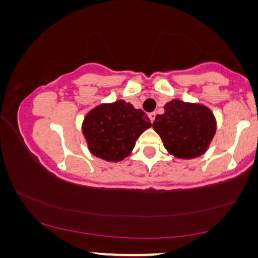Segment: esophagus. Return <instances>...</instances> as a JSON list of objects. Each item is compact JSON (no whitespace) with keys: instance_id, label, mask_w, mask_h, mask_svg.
<instances>
[{"instance_id":"obj_1","label":"esophagus","mask_w":258,"mask_h":258,"mask_svg":"<svg viewBox=\"0 0 258 258\" xmlns=\"http://www.w3.org/2000/svg\"><path fill=\"white\" fill-rule=\"evenodd\" d=\"M148 117H150L151 122H153L155 119V112H151V113H148Z\"/></svg>"}]
</instances>
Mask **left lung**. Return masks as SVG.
Returning <instances> with one entry per match:
<instances>
[{
	"mask_svg": "<svg viewBox=\"0 0 258 258\" xmlns=\"http://www.w3.org/2000/svg\"><path fill=\"white\" fill-rule=\"evenodd\" d=\"M153 128L170 154L193 159L207 151L215 136L216 121L205 105L173 99L165 105V113L155 117Z\"/></svg>",
	"mask_w": 258,
	"mask_h": 258,
	"instance_id": "obj_1",
	"label": "left lung"
}]
</instances>
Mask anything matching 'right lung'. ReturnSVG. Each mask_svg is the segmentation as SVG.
I'll return each instance as SVG.
<instances>
[{
    "label": "right lung",
    "mask_w": 258,
    "mask_h": 258,
    "mask_svg": "<svg viewBox=\"0 0 258 258\" xmlns=\"http://www.w3.org/2000/svg\"><path fill=\"white\" fill-rule=\"evenodd\" d=\"M151 125L143 110L117 100L90 111L82 130L93 155L106 161H120L132 152L138 138Z\"/></svg>",
    "instance_id": "obj_1"
}]
</instances>
